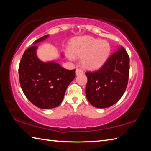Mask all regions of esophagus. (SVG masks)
<instances>
[{
    "mask_svg": "<svg viewBox=\"0 0 151 151\" xmlns=\"http://www.w3.org/2000/svg\"><path fill=\"white\" fill-rule=\"evenodd\" d=\"M83 70L81 69V68H76V75H81V74H83Z\"/></svg>",
    "mask_w": 151,
    "mask_h": 151,
    "instance_id": "34e87169",
    "label": "esophagus"
}]
</instances>
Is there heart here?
<instances>
[{
    "label": "heart",
    "instance_id": "b5f03b06",
    "mask_svg": "<svg viewBox=\"0 0 151 151\" xmlns=\"http://www.w3.org/2000/svg\"><path fill=\"white\" fill-rule=\"evenodd\" d=\"M111 47L105 40H99L91 37H83L73 40L70 47V60L82 57L81 63L87 69H97L106 62L111 54Z\"/></svg>",
    "mask_w": 151,
    "mask_h": 151
}]
</instances>
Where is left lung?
<instances>
[{
	"label": "left lung",
	"instance_id": "1",
	"mask_svg": "<svg viewBox=\"0 0 151 151\" xmlns=\"http://www.w3.org/2000/svg\"><path fill=\"white\" fill-rule=\"evenodd\" d=\"M129 68V55L121 47L99 69L86 72L88 81L85 93L89 103L102 109L115 104L127 88Z\"/></svg>",
	"mask_w": 151,
	"mask_h": 151
}]
</instances>
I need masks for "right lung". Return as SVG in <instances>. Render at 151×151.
Masks as SVG:
<instances>
[{
	"instance_id": "obj_1",
	"label": "right lung",
	"mask_w": 151,
	"mask_h": 151,
	"mask_svg": "<svg viewBox=\"0 0 151 151\" xmlns=\"http://www.w3.org/2000/svg\"><path fill=\"white\" fill-rule=\"evenodd\" d=\"M48 35L34 42L45 40ZM37 45L25 50L20 61V86L27 98L36 106L48 109L58 106L66 88L75 78V69L67 70L55 62L43 63L36 55Z\"/></svg>"
}]
</instances>
